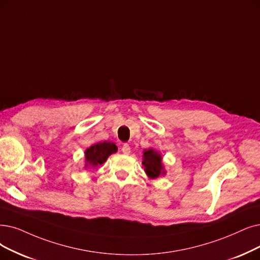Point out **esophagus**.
I'll use <instances>...</instances> for the list:
<instances>
[{"label": "esophagus", "instance_id": "esophagus-1", "mask_svg": "<svg viewBox=\"0 0 260 260\" xmlns=\"http://www.w3.org/2000/svg\"><path fill=\"white\" fill-rule=\"evenodd\" d=\"M121 151L124 154H129L130 153V146H129V145L128 144H123L122 147H121Z\"/></svg>", "mask_w": 260, "mask_h": 260}]
</instances>
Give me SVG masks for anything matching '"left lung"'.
Listing matches in <instances>:
<instances>
[{"mask_svg":"<svg viewBox=\"0 0 260 260\" xmlns=\"http://www.w3.org/2000/svg\"><path fill=\"white\" fill-rule=\"evenodd\" d=\"M142 164L144 166L145 173L150 179H157L166 174L162 161V155L153 148L143 150Z\"/></svg>","mask_w":260,"mask_h":260,"instance_id":"8db88e82","label":"left lung"}]
</instances>
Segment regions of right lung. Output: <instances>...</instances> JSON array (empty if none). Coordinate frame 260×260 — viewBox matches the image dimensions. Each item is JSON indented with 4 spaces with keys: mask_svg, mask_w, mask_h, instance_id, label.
Masks as SVG:
<instances>
[{
    "mask_svg": "<svg viewBox=\"0 0 260 260\" xmlns=\"http://www.w3.org/2000/svg\"><path fill=\"white\" fill-rule=\"evenodd\" d=\"M117 151V146L112 142H99L91 145L85 150L84 155V169L96 168L107 161L111 154Z\"/></svg>",
    "mask_w": 260,
    "mask_h": 260,
    "instance_id": "right-lung-1",
    "label": "right lung"
}]
</instances>
